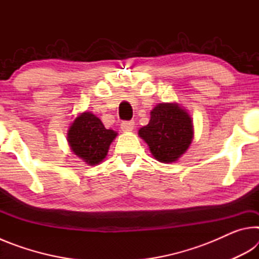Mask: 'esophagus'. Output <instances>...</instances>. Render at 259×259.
<instances>
[{
  "label": "esophagus",
  "instance_id": "esophagus-1",
  "mask_svg": "<svg viewBox=\"0 0 259 259\" xmlns=\"http://www.w3.org/2000/svg\"><path fill=\"white\" fill-rule=\"evenodd\" d=\"M134 128H135L134 121H123L121 123V129L122 131H125V133H128V131H133Z\"/></svg>",
  "mask_w": 259,
  "mask_h": 259
}]
</instances>
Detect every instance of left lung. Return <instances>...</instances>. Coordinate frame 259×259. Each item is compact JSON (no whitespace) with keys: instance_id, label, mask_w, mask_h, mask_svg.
<instances>
[{"instance_id":"obj_1","label":"left lung","mask_w":259,"mask_h":259,"mask_svg":"<svg viewBox=\"0 0 259 259\" xmlns=\"http://www.w3.org/2000/svg\"><path fill=\"white\" fill-rule=\"evenodd\" d=\"M139 136L157 161L175 162L192 142V120L177 104H159L152 109L148 124L139 129Z\"/></svg>"}]
</instances>
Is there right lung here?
Segmentation results:
<instances>
[{"label":"right lung","mask_w":259,"mask_h":259,"mask_svg":"<svg viewBox=\"0 0 259 259\" xmlns=\"http://www.w3.org/2000/svg\"><path fill=\"white\" fill-rule=\"evenodd\" d=\"M116 135L115 131L105 128L93 113L84 112L73 121L68 130V143L78 157L88 164L95 165L107 155L109 145Z\"/></svg>","instance_id":"right-lung-1"}]
</instances>
